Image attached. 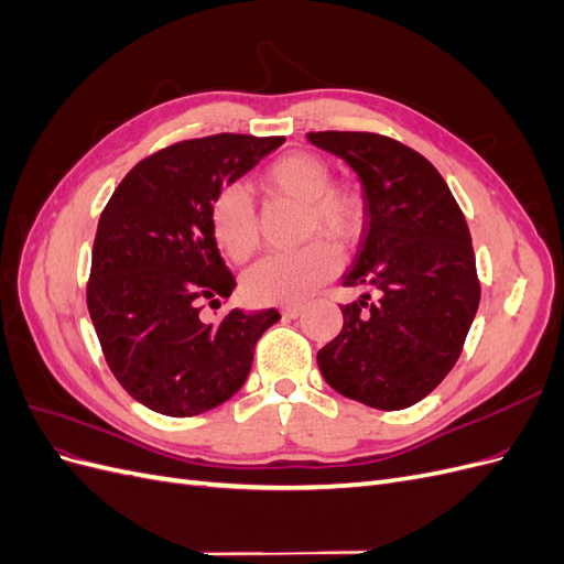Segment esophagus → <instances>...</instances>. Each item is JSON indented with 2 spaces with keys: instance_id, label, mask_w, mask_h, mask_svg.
I'll return each instance as SVG.
<instances>
[{
  "instance_id": "obj_1",
  "label": "esophagus",
  "mask_w": 564,
  "mask_h": 564,
  "mask_svg": "<svg viewBox=\"0 0 564 564\" xmlns=\"http://www.w3.org/2000/svg\"><path fill=\"white\" fill-rule=\"evenodd\" d=\"M301 313H303L301 305H284V308H282V315H284L286 319H296Z\"/></svg>"
}]
</instances>
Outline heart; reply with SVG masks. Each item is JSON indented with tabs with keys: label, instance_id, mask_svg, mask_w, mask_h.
<instances>
[{
	"label": "heart",
	"instance_id": "b5f03b06",
	"mask_svg": "<svg viewBox=\"0 0 564 564\" xmlns=\"http://www.w3.org/2000/svg\"><path fill=\"white\" fill-rule=\"evenodd\" d=\"M261 183L265 191L286 195L308 207V232L338 245H352L365 226V202L352 185L332 183L327 162L313 152H292L272 162ZM218 249L242 263L259 247L253 202L237 185L224 187L209 209ZM340 268L334 245L317 240L299 251L270 253L245 275V294L253 303H301L332 280Z\"/></svg>",
	"mask_w": 564,
	"mask_h": 564
}]
</instances>
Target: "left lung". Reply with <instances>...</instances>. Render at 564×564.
<instances>
[{
  "mask_svg": "<svg viewBox=\"0 0 564 564\" xmlns=\"http://www.w3.org/2000/svg\"><path fill=\"white\" fill-rule=\"evenodd\" d=\"M308 141L362 183V242L340 282L379 294L340 305L344 329L317 352L319 371L344 398L412 406L452 371L480 305L466 218L437 169L400 141L365 131Z\"/></svg>",
  "mask_w": 564,
  "mask_h": 564,
  "instance_id": "8db88e82",
  "label": "left lung"
}]
</instances>
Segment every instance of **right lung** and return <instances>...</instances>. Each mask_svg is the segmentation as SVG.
Segmentation results:
<instances>
[{
	"label": "right lung",
	"instance_id": "obj_1",
	"mask_svg": "<svg viewBox=\"0 0 564 564\" xmlns=\"http://www.w3.org/2000/svg\"><path fill=\"white\" fill-rule=\"evenodd\" d=\"M282 135L218 133L169 145L135 164L100 214L87 305L115 379L164 416H195L224 404L249 377L275 308H232L218 324L202 303L220 305L237 286L220 259L209 209Z\"/></svg>",
	"mask_w": 564,
	"mask_h": 564
}]
</instances>
